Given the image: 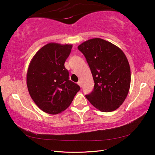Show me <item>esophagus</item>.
Returning a JSON list of instances; mask_svg holds the SVG:
<instances>
[{
  "label": "esophagus",
  "mask_w": 155,
  "mask_h": 155,
  "mask_svg": "<svg viewBox=\"0 0 155 155\" xmlns=\"http://www.w3.org/2000/svg\"><path fill=\"white\" fill-rule=\"evenodd\" d=\"M78 85L80 87H82V82H81V81H79L78 82Z\"/></svg>",
  "instance_id": "34e87169"
}]
</instances>
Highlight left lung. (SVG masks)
<instances>
[{"instance_id":"obj_1","label":"left lung","mask_w":155,"mask_h":155,"mask_svg":"<svg viewBox=\"0 0 155 155\" xmlns=\"http://www.w3.org/2000/svg\"><path fill=\"white\" fill-rule=\"evenodd\" d=\"M78 48L85 55L95 83L87 99L101 112L116 110L126 99L130 85V68L124 51L100 38L87 40Z\"/></svg>"}]
</instances>
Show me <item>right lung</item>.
I'll return each mask as SVG.
<instances>
[{"label":"right lung","instance_id":"obj_1","mask_svg":"<svg viewBox=\"0 0 155 155\" xmlns=\"http://www.w3.org/2000/svg\"><path fill=\"white\" fill-rule=\"evenodd\" d=\"M72 45L50 43L40 48L31 59L26 74L28 90L41 110L57 114L66 110L80 90L69 80L64 67Z\"/></svg>","mask_w":155,"mask_h":155}]
</instances>
